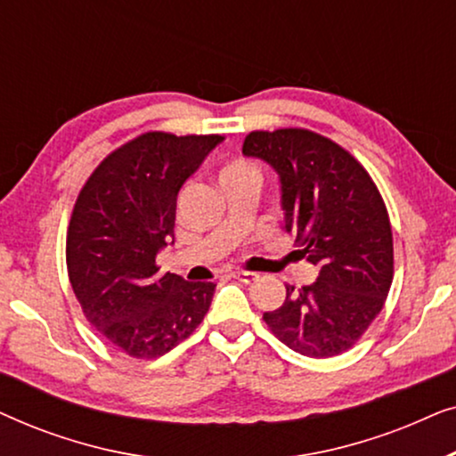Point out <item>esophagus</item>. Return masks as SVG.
I'll use <instances>...</instances> for the list:
<instances>
[{"label": "esophagus", "mask_w": 456, "mask_h": 456, "mask_svg": "<svg viewBox=\"0 0 456 456\" xmlns=\"http://www.w3.org/2000/svg\"><path fill=\"white\" fill-rule=\"evenodd\" d=\"M232 276L239 280V282H245V284H251V282H255V280H257L259 276L255 272H242V270H239V272H234Z\"/></svg>", "instance_id": "34e87169"}]
</instances>
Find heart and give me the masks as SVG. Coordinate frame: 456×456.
Here are the masks:
<instances>
[{
	"label": "heart",
	"instance_id": "b5f03b06",
	"mask_svg": "<svg viewBox=\"0 0 456 456\" xmlns=\"http://www.w3.org/2000/svg\"><path fill=\"white\" fill-rule=\"evenodd\" d=\"M245 178H259V170L251 161L247 159H230L222 166L220 183H230V180H245Z\"/></svg>",
	"mask_w": 456,
	"mask_h": 456
}]
</instances>
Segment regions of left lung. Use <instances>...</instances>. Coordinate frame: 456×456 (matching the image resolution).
<instances>
[{
  "label": "left lung",
  "instance_id": "obj_1",
  "mask_svg": "<svg viewBox=\"0 0 456 456\" xmlns=\"http://www.w3.org/2000/svg\"><path fill=\"white\" fill-rule=\"evenodd\" d=\"M242 153L276 170L286 232L320 270L314 284L286 286L282 307L264 314L267 328L305 357L348 351L382 311L395 273L390 217L376 183L338 142L305 128L255 130Z\"/></svg>",
  "mask_w": 456,
  "mask_h": 456
}]
</instances>
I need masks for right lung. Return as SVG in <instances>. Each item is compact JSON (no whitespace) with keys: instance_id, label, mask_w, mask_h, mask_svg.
<instances>
[{"instance_id":"add662e5","label":"right lung","mask_w":456,"mask_h":456,"mask_svg":"<svg viewBox=\"0 0 456 456\" xmlns=\"http://www.w3.org/2000/svg\"><path fill=\"white\" fill-rule=\"evenodd\" d=\"M220 134L145 133L95 167L74 203L66 236L72 290L91 326L134 359H155L189 338L214 282L159 276L155 257L174 242L180 186Z\"/></svg>"}]
</instances>
